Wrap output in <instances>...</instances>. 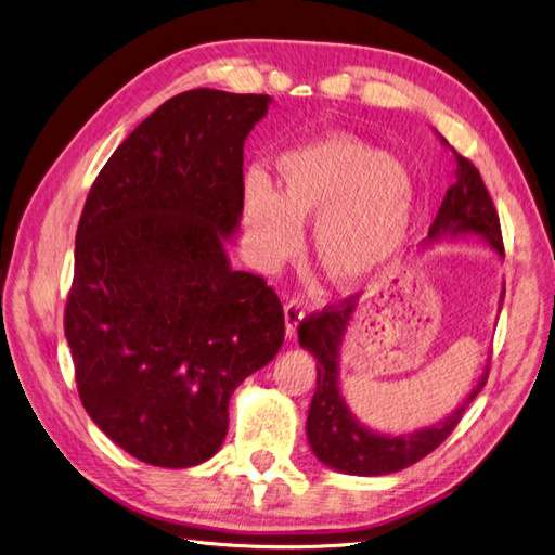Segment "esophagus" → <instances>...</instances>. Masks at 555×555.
<instances>
[{
    "mask_svg": "<svg viewBox=\"0 0 555 555\" xmlns=\"http://www.w3.org/2000/svg\"><path fill=\"white\" fill-rule=\"evenodd\" d=\"M304 317H306V308L300 300H287V304H284V331H287L289 338L296 335L300 322H304Z\"/></svg>",
    "mask_w": 555,
    "mask_h": 555,
    "instance_id": "obj_1",
    "label": "esophagus"
}]
</instances>
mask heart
I'll use <instances>...</instances> for the list:
<instances>
[{
  "mask_svg": "<svg viewBox=\"0 0 555 555\" xmlns=\"http://www.w3.org/2000/svg\"><path fill=\"white\" fill-rule=\"evenodd\" d=\"M280 190L261 173L243 184V227L263 268L292 259L300 227L312 224V251L331 284L354 289L400 251L416 208L405 162L351 133H326L280 155Z\"/></svg>",
  "mask_w": 555,
  "mask_h": 555,
  "instance_id": "1",
  "label": "heart"
}]
</instances>
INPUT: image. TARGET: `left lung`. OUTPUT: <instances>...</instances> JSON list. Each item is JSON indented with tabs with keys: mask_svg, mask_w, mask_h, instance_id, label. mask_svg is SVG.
<instances>
[{
	"mask_svg": "<svg viewBox=\"0 0 555 555\" xmlns=\"http://www.w3.org/2000/svg\"><path fill=\"white\" fill-rule=\"evenodd\" d=\"M438 137L444 147L453 150L442 133H438ZM453 155H456L459 162V180L447 190L440 212L433 220L428 236L424 238V247L444 241L479 238L498 257H502L505 251H502L500 220L493 208V201L483 188V180L465 157H461L459 153ZM502 298H505V287H502L498 298L500 308ZM357 310L359 304H354V298H347L343 308L314 314L298 326L300 347L308 349L317 359V389L308 410L306 433L310 449L319 463H324L331 469H338L343 475L382 477L422 461L449 438V433L456 428L469 402L477 398L486 379H489V365L481 367L477 382L467 391L461 405L444 418H440L438 424L410 433L373 430L349 410L340 384V351L349 326L354 324Z\"/></svg>",
	"mask_w": 555,
	"mask_h": 555,
	"instance_id": "left-lung-1",
	"label": "left lung"
}]
</instances>
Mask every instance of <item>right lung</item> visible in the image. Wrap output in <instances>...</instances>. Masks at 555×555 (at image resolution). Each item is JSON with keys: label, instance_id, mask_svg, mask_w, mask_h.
Returning <instances> with one entry per match:
<instances>
[{"label": "right lung", "instance_id": "obj_1", "mask_svg": "<svg viewBox=\"0 0 555 555\" xmlns=\"http://www.w3.org/2000/svg\"><path fill=\"white\" fill-rule=\"evenodd\" d=\"M273 99L198 88L162 104L94 180L64 312L82 408L129 456L194 467L229 398L284 343L263 278L233 271L243 145Z\"/></svg>", "mask_w": 555, "mask_h": 555}]
</instances>
